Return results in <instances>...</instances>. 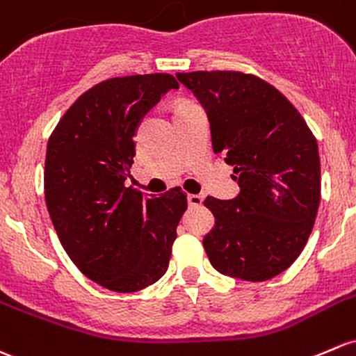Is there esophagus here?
<instances>
[{
    "label": "esophagus",
    "mask_w": 356,
    "mask_h": 356,
    "mask_svg": "<svg viewBox=\"0 0 356 356\" xmlns=\"http://www.w3.org/2000/svg\"><path fill=\"white\" fill-rule=\"evenodd\" d=\"M188 203L189 207H201V203H203V196H200V194H189Z\"/></svg>",
    "instance_id": "esophagus-1"
}]
</instances>
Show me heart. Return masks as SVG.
<instances>
[{"mask_svg": "<svg viewBox=\"0 0 356 356\" xmlns=\"http://www.w3.org/2000/svg\"><path fill=\"white\" fill-rule=\"evenodd\" d=\"M188 104H191V102H181V104H179V106H177V107H182V106H188Z\"/></svg>", "mask_w": 356, "mask_h": 356, "instance_id": "obj_1", "label": "heart"}]
</instances>
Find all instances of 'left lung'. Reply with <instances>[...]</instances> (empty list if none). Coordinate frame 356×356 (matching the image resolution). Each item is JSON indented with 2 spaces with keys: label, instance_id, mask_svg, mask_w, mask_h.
Wrapping results in <instances>:
<instances>
[{
  "label": "left lung",
  "instance_id": "left-lung-1",
  "mask_svg": "<svg viewBox=\"0 0 356 356\" xmlns=\"http://www.w3.org/2000/svg\"><path fill=\"white\" fill-rule=\"evenodd\" d=\"M204 107L215 153L234 165L241 193L208 196L215 227L203 245L211 266L266 282L293 264L321 201L319 148L300 112L268 81L241 71L177 73Z\"/></svg>",
  "mask_w": 356,
  "mask_h": 356
}]
</instances>
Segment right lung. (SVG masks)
<instances>
[{
    "label": "right lung",
    "mask_w": 356,
    "mask_h": 356,
    "mask_svg": "<svg viewBox=\"0 0 356 356\" xmlns=\"http://www.w3.org/2000/svg\"><path fill=\"white\" fill-rule=\"evenodd\" d=\"M172 74H134L95 85L52 131L44 189L52 225L76 268L107 290L131 293L165 275L188 209L181 188L143 196L126 188L134 134L168 90Z\"/></svg>",
    "instance_id": "right-lung-1"
}]
</instances>
